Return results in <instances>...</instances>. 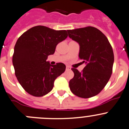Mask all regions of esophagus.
Returning <instances> with one entry per match:
<instances>
[{
  "instance_id": "1",
  "label": "esophagus",
  "mask_w": 129,
  "mask_h": 129,
  "mask_svg": "<svg viewBox=\"0 0 129 129\" xmlns=\"http://www.w3.org/2000/svg\"><path fill=\"white\" fill-rule=\"evenodd\" d=\"M67 70H71V68L70 67H68V66H67Z\"/></svg>"
}]
</instances>
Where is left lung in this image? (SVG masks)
Wrapping results in <instances>:
<instances>
[{
	"label": "left lung",
	"instance_id": "1",
	"mask_svg": "<svg viewBox=\"0 0 129 129\" xmlns=\"http://www.w3.org/2000/svg\"><path fill=\"white\" fill-rule=\"evenodd\" d=\"M68 36L79 44V58L86 64L82 72L72 68L74 77L69 82L77 96L89 98L99 94L111 77L114 62L112 47L107 37L95 27L67 30Z\"/></svg>",
	"mask_w": 129,
	"mask_h": 129
}]
</instances>
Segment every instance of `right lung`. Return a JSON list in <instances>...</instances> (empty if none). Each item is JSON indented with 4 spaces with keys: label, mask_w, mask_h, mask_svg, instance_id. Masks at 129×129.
<instances>
[{
    "label": "right lung",
    "mask_w": 129,
    "mask_h": 129,
    "mask_svg": "<svg viewBox=\"0 0 129 129\" xmlns=\"http://www.w3.org/2000/svg\"><path fill=\"white\" fill-rule=\"evenodd\" d=\"M68 37L66 30L36 26L22 34L14 46L13 64L15 75L26 92L41 97L52 90L56 78L65 71L62 62L51 65L47 61L56 45Z\"/></svg>",
    "instance_id": "obj_1"
}]
</instances>
